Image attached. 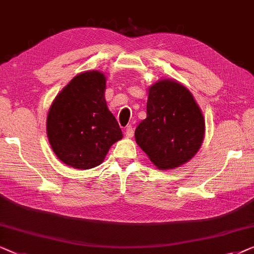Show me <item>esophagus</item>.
I'll return each mask as SVG.
<instances>
[{
	"instance_id": "obj_1",
	"label": "esophagus",
	"mask_w": 254,
	"mask_h": 254,
	"mask_svg": "<svg viewBox=\"0 0 254 254\" xmlns=\"http://www.w3.org/2000/svg\"><path fill=\"white\" fill-rule=\"evenodd\" d=\"M126 137L127 138H132L133 137V127L132 126H127L126 128Z\"/></svg>"
}]
</instances>
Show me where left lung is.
Segmentation results:
<instances>
[{
    "label": "left lung",
    "instance_id": "left-lung-1",
    "mask_svg": "<svg viewBox=\"0 0 254 254\" xmlns=\"http://www.w3.org/2000/svg\"><path fill=\"white\" fill-rule=\"evenodd\" d=\"M147 91V116L135 128V142L159 169H175L201 147L205 119L192 93L180 81L166 78Z\"/></svg>",
    "mask_w": 254,
    "mask_h": 254
}]
</instances>
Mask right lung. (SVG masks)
I'll return each mask as SVG.
<instances>
[{
    "label": "right lung",
    "instance_id": "add662e5",
    "mask_svg": "<svg viewBox=\"0 0 254 254\" xmlns=\"http://www.w3.org/2000/svg\"><path fill=\"white\" fill-rule=\"evenodd\" d=\"M106 81L105 73L98 70L77 74L48 110L49 144L66 166L83 170L99 166L112 145L123 138L107 107Z\"/></svg>",
    "mask_w": 254,
    "mask_h": 254
}]
</instances>
